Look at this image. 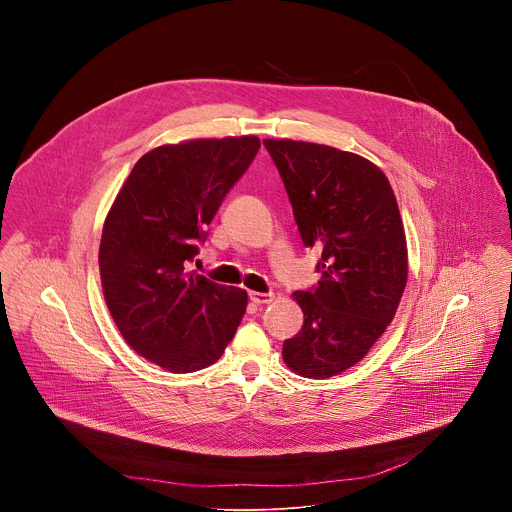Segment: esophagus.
<instances>
[{"mask_svg": "<svg viewBox=\"0 0 512 512\" xmlns=\"http://www.w3.org/2000/svg\"><path fill=\"white\" fill-rule=\"evenodd\" d=\"M249 298L253 304L257 306H263V304H271L275 300L273 294H259V291H249Z\"/></svg>", "mask_w": 512, "mask_h": 512, "instance_id": "esophagus-1", "label": "esophagus"}]
</instances>
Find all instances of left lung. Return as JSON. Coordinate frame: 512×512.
<instances>
[{
  "instance_id": "8db88e82",
  "label": "left lung",
  "mask_w": 512,
  "mask_h": 512,
  "mask_svg": "<svg viewBox=\"0 0 512 512\" xmlns=\"http://www.w3.org/2000/svg\"><path fill=\"white\" fill-rule=\"evenodd\" d=\"M322 279L294 298L302 330L283 362L306 379H330L360 362L387 330L407 283V241L393 188L367 158L330 145L263 139Z\"/></svg>"
}]
</instances>
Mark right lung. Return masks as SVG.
Listing matches in <instances>:
<instances>
[{
	"label": "right lung",
	"mask_w": 512,
	"mask_h": 512,
	"mask_svg": "<svg viewBox=\"0 0 512 512\" xmlns=\"http://www.w3.org/2000/svg\"><path fill=\"white\" fill-rule=\"evenodd\" d=\"M259 148L255 135L160 145L137 160L105 218L99 271L107 308L125 342L170 373L210 367L245 316V289L186 265Z\"/></svg>",
	"instance_id": "right-lung-1"
}]
</instances>
